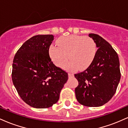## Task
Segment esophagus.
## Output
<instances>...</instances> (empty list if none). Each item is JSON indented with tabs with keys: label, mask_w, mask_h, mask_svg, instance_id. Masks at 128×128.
I'll use <instances>...</instances> for the list:
<instances>
[{
	"label": "esophagus",
	"mask_w": 128,
	"mask_h": 128,
	"mask_svg": "<svg viewBox=\"0 0 128 128\" xmlns=\"http://www.w3.org/2000/svg\"><path fill=\"white\" fill-rule=\"evenodd\" d=\"M74 76V74L72 73H68V77H73Z\"/></svg>",
	"instance_id": "esophagus-1"
}]
</instances>
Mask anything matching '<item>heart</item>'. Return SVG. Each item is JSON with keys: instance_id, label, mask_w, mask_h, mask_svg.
<instances>
[{"instance_id": "1", "label": "heart", "mask_w": 128, "mask_h": 128, "mask_svg": "<svg viewBox=\"0 0 128 128\" xmlns=\"http://www.w3.org/2000/svg\"><path fill=\"white\" fill-rule=\"evenodd\" d=\"M58 46L51 44L49 55L54 64L58 67L64 66L69 70H84L92 62L96 54V46L94 41L89 36L77 35L61 36L57 40ZM68 56H67V55Z\"/></svg>"}]
</instances>
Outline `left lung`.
<instances>
[{"label": "left lung", "instance_id": "left-lung-1", "mask_svg": "<svg viewBox=\"0 0 128 128\" xmlns=\"http://www.w3.org/2000/svg\"><path fill=\"white\" fill-rule=\"evenodd\" d=\"M98 48L92 62L86 70L74 74L78 81L75 94L79 104L86 106H100L110 100L120 82V62L115 50L105 40L90 34Z\"/></svg>", "mask_w": 128, "mask_h": 128}]
</instances>
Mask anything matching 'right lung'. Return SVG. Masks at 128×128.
Returning a JSON list of instances; mask_svg holds the SVG:
<instances>
[{
    "label": "right lung",
    "instance_id": "add662e5",
    "mask_svg": "<svg viewBox=\"0 0 128 128\" xmlns=\"http://www.w3.org/2000/svg\"><path fill=\"white\" fill-rule=\"evenodd\" d=\"M53 35H37L19 48L12 64L13 84L22 99L36 108H47L58 101L68 73L51 61Z\"/></svg>",
    "mask_w": 128,
    "mask_h": 128
}]
</instances>
